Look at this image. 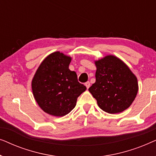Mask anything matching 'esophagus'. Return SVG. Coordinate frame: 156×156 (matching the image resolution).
<instances>
[{
  "instance_id": "1",
  "label": "esophagus",
  "mask_w": 156,
  "mask_h": 156,
  "mask_svg": "<svg viewBox=\"0 0 156 156\" xmlns=\"http://www.w3.org/2000/svg\"><path fill=\"white\" fill-rule=\"evenodd\" d=\"M84 84H85V86L87 87V89H89V87H90V82H87Z\"/></svg>"
}]
</instances>
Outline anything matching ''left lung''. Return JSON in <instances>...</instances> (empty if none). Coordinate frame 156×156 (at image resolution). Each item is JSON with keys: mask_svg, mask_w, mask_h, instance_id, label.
I'll return each instance as SVG.
<instances>
[{"mask_svg": "<svg viewBox=\"0 0 156 156\" xmlns=\"http://www.w3.org/2000/svg\"><path fill=\"white\" fill-rule=\"evenodd\" d=\"M96 82L89 91L100 108L108 114L127 109L137 95V77L123 62L114 55L94 61Z\"/></svg>", "mask_w": 156, "mask_h": 156, "instance_id": "obj_1", "label": "left lung"}]
</instances>
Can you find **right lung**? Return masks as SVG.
Returning <instances> with one entry per match:
<instances>
[{
  "label": "right lung",
  "instance_id": "obj_1",
  "mask_svg": "<svg viewBox=\"0 0 156 156\" xmlns=\"http://www.w3.org/2000/svg\"><path fill=\"white\" fill-rule=\"evenodd\" d=\"M72 57L55 52L45 57L37 68L32 90L35 101L47 114L64 116L75 107L76 100L87 87L78 82L74 71L69 69Z\"/></svg>",
  "mask_w": 156,
  "mask_h": 156
}]
</instances>
